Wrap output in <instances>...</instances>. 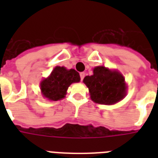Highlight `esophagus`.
<instances>
[{"label":"esophagus","mask_w":158,"mask_h":158,"mask_svg":"<svg viewBox=\"0 0 158 158\" xmlns=\"http://www.w3.org/2000/svg\"><path fill=\"white\" fill-rule=\"evenodd\" d=\"M79 75H80V79H81V81H83V79H84V76H85V73H84V72H82V73L79 74Z\"/></svg>","instance_id":"1"}]
</instances>
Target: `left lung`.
Here are the masks:
<instances>
[{"label": "left lung", "mask_w": 158, "mask_h": 158, "mask_svg": "<svg viewBox=\"0 0 158 158\" xmlns=\"http://www.w3.org/2000/svg\"><path fill=\"white\" fill-rule=\"evenodd\" d=\"M84 83L89 88L94 102L112 105L124 98L126 94L125 79L117 71H111L104 66L95 67L94 74L86 76Z\"/></svg>", "instance_id": "obj_1"}]
</instances>
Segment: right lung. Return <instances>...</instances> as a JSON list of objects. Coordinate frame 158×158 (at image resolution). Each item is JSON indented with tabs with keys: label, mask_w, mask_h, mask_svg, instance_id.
<instances>
[{
	"label": "right lung",
	"mask_w": 158,
	"mask_h": 158,
	"mask_svg": "<svg viewBox=\"0 0 158 158\" xmlns=\"http://www.w3.org/2000/svg\"><path fill=\"white\" fill-rule=\"evenodd\" d=\"M79 80V74L76 70H68L64 67L56 66L48 79L41 82V90L45 98L52 101H58L64 98L72 83H77Z\"/></svg>",
	"instance_id": "add662e5"
}]
</instances>
